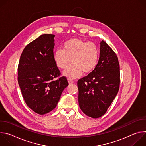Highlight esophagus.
Wrapping results in <instances>:
<instances>
[{
    "label": "esophagus",
    "instance_id": "esophagus-1",
    "mask_svg": "<svg viewBox=\"0 0 146 146\" xmlns=\"http://www.w3.org/2000/svg\"><path fill=\"white\" fill-rule=\"evenodd\" d=\"M68 82L70 84H73V83H74V81H73V80L70 79V78H68Z\"/></svg>",
    "mask_w": 146,
    "mask_h": 146
}]
</instances>
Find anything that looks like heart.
Returning <instances> with one entry per match:
<instances>
[{"instance_id":"obj_1","label":"heart","mask_w":146,"mask_h":146,"mask_svg":"<svg viewBox=\"0 0 146 146\" xmlns=\"http://www.w3.org/2000/svg\"><path fill=\"white\" fill-rule=\"evenodd\" d=\"M99 51L93 42L72 38L63 44V49H58L54 53V60L58 68L65 69L70 61L73 64L64 72L69 78L81 76L82 72L86 74L91 73L95 69L99 60Z\"/></svg>"}]
</instances>
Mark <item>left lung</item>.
Returning <instances> with one entry per match:
<instances>
[{"instance_id":"left-lung-1","label":"left lung","mask_w":146,"mask_h":146,"mask_svg":"<svg viewBox=\"0 0 146 146\" xmlns=\"http://www.w3.org/2000/svg\"><path fill=\"white\" fill-rule=\"evenodd\" d=\"M119 82L118 57L102 40L99 59L95 69L77 81L78 103L82 112L94 118L103 115L118 92Z\"/></svg>"}]
</instances>
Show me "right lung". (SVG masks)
Listing matches in <instances>:
<instances>
[{"mask_svg":"<svg viewBox=\"0 0 146 146\" xmlns=\"http://www.w3.org/2000/svg\"><path fill=\"white\" fill-rule=\"evenodd\" d=\"M52 34H43L29 43L21 55L18 81L27 106L43 115L54 110L64 90L69 85L54 60Z\"/></svg>","mask_w":146,"mask_h":146,"instance_id":"1","label":"right lung"}]
</instances>
